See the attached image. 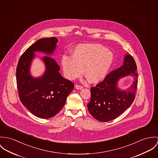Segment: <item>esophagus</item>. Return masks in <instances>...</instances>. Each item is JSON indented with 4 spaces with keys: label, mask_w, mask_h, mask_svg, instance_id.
I'll return each mask as SVG.
<instances>
[{
    "label": "esophagus",
    "mask_w": 158,
    "mask_h": 158,
    "mask_svg": "<svg viewBox=\"0 0 158 158\" xmlns=\"http://www.w3.org/2000/svg\"><path fill=\"white\" fill-rule=\"evenodd\" d=\"M75 88L77 89H83V87L82 86H81V85H76V86H75Z\"/></svg>",
    "instance_id": "obj_1"
}]
</instances>
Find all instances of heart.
<instances>
[{
  "instance_id": "heart-1",
  "label": "heart",
  "mask_w": 158,
  "mask_h": 158,
  "mask_svg": "<svg viewBox=\"0 0 158 158\" xmlns=\"http://www.w3.org/2000/svg\"><path fill=\"white\" fill-rule=\"evenodd\" d=\"M114 60L113 53L99 44H81L72 52L71 57L63 56L61 65L65 76L73 80L85 76L91 84L102 81L108 73Z\"/></svg>"
}]
</instances>
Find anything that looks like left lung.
<instances>
[{"label": "left lung", "mask_w": 158, "mask_h": 158, "mask_svg": "<svg viewBox=\"0 0 158 158\" xmlns=\"http://www.w3.org/2000/svg\"><path fill=\"white\" fill-rule=\"evenodd\" d=\"M137 67L133 57L124 55L123 65L112 71L104 81L91 88V100L87 104L89 113L101 122L116 119L129 108L135 98L138 85ZM131 76L133 82L126 90L118 87L119 81Z\"/></svg>", "instance_id": "left-lung-1"}]
</instances>
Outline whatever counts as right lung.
Returning a JSON list of instances; mask_svg holds the SVG:
<instances>
[{"label":"right lung","instance_id":"obj_1","mask_svg":"<svg viewBox=\"0 0 158 158\" xmlns=\"http://www.w3.org/2000/svg\"><path fill=\"white\" fill-rule=\"evenodd\" d=\"M58 39L42 38L31 45L21 56L16 70L19 96L22 104L35 116L48 119L55 116L65 105L67 98L74 88V84L64 78L60 67L54 59L44 56L45 71L38 77L31 73V66L35 52L52 56Z\"/></svg>","mask_w":158,"mask_h":158}]
</instances>
